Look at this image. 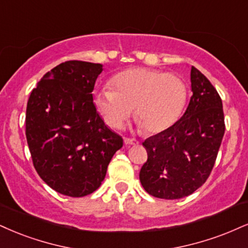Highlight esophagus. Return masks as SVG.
<instances>
[{"label": "esophagus", "mask_w": 248, "mask_h": 248, "mask_svg": "<svg viewBox=\"0 0 248 248\" xmlns=\"http://www.w3.org/2000/svg\"><path fill=\"white\" fill-rule=\"evenodd\" d=\"M124 144L127 145H139V141L135 139H129V137H124Z\"/></svg>", "instance_id": "esophagus-1"}]
</instances>
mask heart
<instances>
[{
  "instance_id": "heart-1",
  "label": "heart",
  "mask_w": 248,
  "mask_h": 248,
  "mask_svg": "<svg viewBox=\"0 0 248 248\" xmlns=\"http://www.w3.org/2000/svg\"><path fill=\"white\" fill-rule=\"evenodd\" d=\"M111 89L95 94L98 111L109 127L120 128L134 116L145 133H160L171 127L186 103V84L171 73L133 68L111 80Z\"/></svg>"
}]
</instances>
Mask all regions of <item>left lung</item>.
Instances as JSON below:
<instances>
[{
    "instance_id": "left-lung-1",
    "label": "left lung",
    "mask_w": 248,
    "mask_h": 248,
    "mask_svg": "<svg viewBox=\"0 0 248 248\" xmlns=\"http://www.w3.org/2000/svg\"><path fill=\"white\" fill-rule=\"evenodd\" d=\"M193 94L179 120L142 143L148 159L140 180L155 198L188 196L209 178L216 162L225 124L222 99L201 71L190 69Z\"/></svg>"
}]
</instances>
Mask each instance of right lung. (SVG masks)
Listing matches in <instances>:
<instances>
[{
  "mask_svg": "<svg viewBox=\"0 0 248 248\" xmlns=\"http://www.w3.org/2000/svg\"><path fill=\"white\" fill-rule=\"evenodd\" d=\"M100 63L65 61L30 94L26 140L35 171L60 194L82 198L99 188L113 155L124 145L106 127L92 97Z\"/></svg>",
  "mask_w": 248,
  "mask_h": 248,
  "instance_id": "1",
  "label": "right lung"
}]
</instances>
